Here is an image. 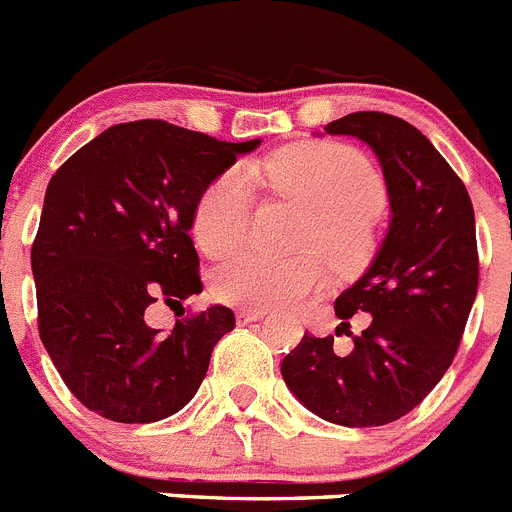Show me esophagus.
Masks as SVG:
<instances>
[{
  "label": "esophagus",
  "instance_id": "esophagus-1",
  "mask_svg": "<svg viewBox=\"0 0 512 512\" xmlns=\"http://www.w3.org/2000/svg\"><path fill=\"white\" fill-rule=\"evenodd\" d=\"M262 318H265L262 310H240V313H237V323H255L262 321Z\"/></svg>",
  "mask_w": 512,
  "mask_h": 512
}]
</instances>
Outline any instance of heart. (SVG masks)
Instances as JSON below:
<instances>
[{
  "mask_svg": "<svg viewBox=\"0 0 512 512\" xmlns=\"http://www.w3.org/2000/svg\"><path fill=\"white\" fill-rule=\"evenodd\" d=\"M250 176L310 209L300 245L315 250L290 257L242 250L227 257L212 275L219 300L252 310L300 308L326 290L331 270L324 251L338 267H351L371 250V212L381 199V184L356 148L336 141L293 143L250 164ZM250 219V179L242 169H229L204 189L191 229L204 252L224 255L245 242Z\"/></svg>",
  "mask_w": 512,
  "mask_h": 512,
  "instance_id": "heart-1",
  "label": "heart"
}]
</instances>
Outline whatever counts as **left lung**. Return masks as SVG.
Here are the masks:
<instances>
[{"label":"left lung","instance_id":"left-lung-1","mask_svg":"<svg viewBox=\"0 0 512 512\" xmlns=\"http://www.w3.org/2000/svg\"><path fill=\"white\" fill-rule=\"evenodd\" d=\"M326 133L361 138L384 169L389 232L369 270L336 298L343 331L356 312L372 323L348 356L333 351V336L305 333L280 371L326 422L381 427L412 412L455 358L477 295L475 212L460 176L412 123L361 111Z\"/></svg>","mask_w":512,"mask_h":512}]
</instances>
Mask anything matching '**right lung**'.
<instances>
[{
    "instance_id": "right-lung-1",
    "label": "right lung",
    "mask_w": 512,
    "mask_h": 512,
    "mask_svg": "<svg viewBox=\"0 0 512 512\" xmlns=\"http://www.w3.org/2000/svg\"><path fill=\"white\" fill-rule=\"evenodd\" d=\"M257 146L260 138L227 143L148 118L111 126L55 171L32 242L37 326L57 374L90 412L148 424L197 394L234 313L212 305L166 336L143 313L156 300L174 310L202 293L194 209Z\"/></svg>"
}]
</instances>
